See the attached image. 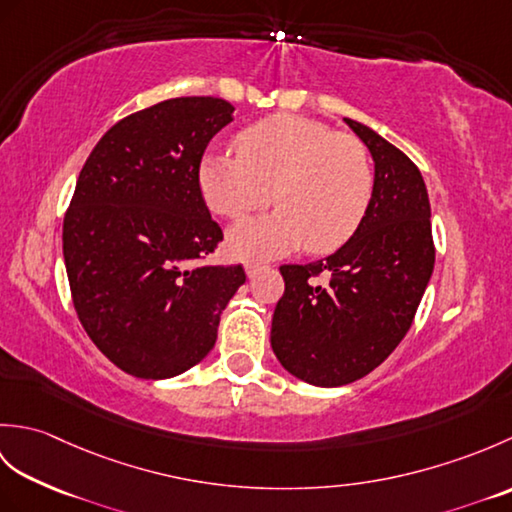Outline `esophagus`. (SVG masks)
<instances>
[{"mask_svg":"<svg viewBox=\"0 0 512 512\" xmlns=\"http://www.w3.org/2000/svg\"><path fill=\"white\" fill-rule=\"evenodd\" d=\"M244 270H246V277L248 279H253L259 270H262V264H257V262H248L246 266H244Z\"/></svg>","mask_w":512,"mask_h":512,"instance_id":"obj_1","label":"esophagus"}]
</instances>
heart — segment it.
Wrapping results in <instances>:
<instances>
[{
	"label": "heart",
	"instance_id": "1",
	"mask_svg": "<svg viewBox=\"0 0 512 512\" xmlns=\"http://www.w3.org/2000/svg\"><path fill=\"white\" fill-rule=\"evenodd\" d=\"M237 154L211 151L200 162L204 202L239 220L275 202L279 209L235 224L226 246L239 259H273L306 244L332 253L350 239L372 200L374 171L361 140L297 114L246 127Z\"/></svg>",
	"mask_w": 512,
	"mask_h": 512
}]
</instances>
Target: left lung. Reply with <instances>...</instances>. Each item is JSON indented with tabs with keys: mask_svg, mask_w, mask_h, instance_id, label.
Segmentation results:
<instances>
[{
	"mask_svg": "<svg viewBox=\"0 0 512 512\" xmlns=\"http://www.w3.org/2000/svg\"><path fill=\"white\" fill-rule=\"evenodd\" d=\"M374 160V191L356 233L306 266H281L286 281L270 345L303 383L341 387L367 376L411 328L436 262L431 204L418 167L372 127L345 118ZM330 274L321 287L311 277Z\"/></svg>",
	"mask_w": 512,
	"mask_h": 512,
	"instance_id": "8db88e82",
	"label": "left lung"
}]
</instances>
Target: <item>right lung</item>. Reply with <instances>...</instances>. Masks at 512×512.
<instances>
[{
  "label": "right lung",
  "mask_w": 512,
  "mask_h": 512,
  "mask_svg": "<svg viewBox=\"0 0 512 512\" xmlns=\"http://www.w3.org/2000/svg\"><path fill=\"white\" fill-rule=\"evenodd\" d=\"M233 112L213 96L151 105L96 143L76 182L63 220L74 310L94 345L136 378L198 365L246 281L242 266L198 264L222 242L200 162Z\"/></svg>",
  "instance_id": "obj_1"
}]
</instances>
